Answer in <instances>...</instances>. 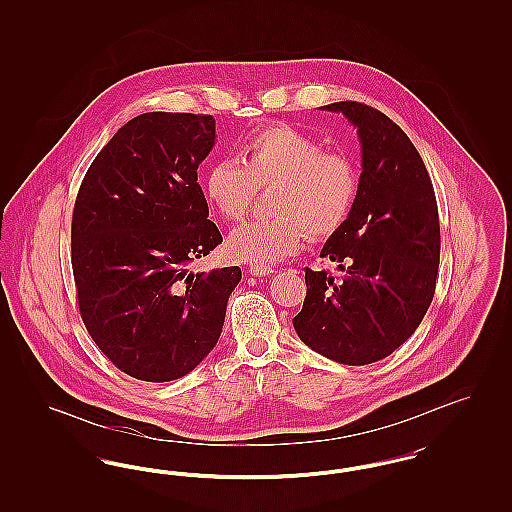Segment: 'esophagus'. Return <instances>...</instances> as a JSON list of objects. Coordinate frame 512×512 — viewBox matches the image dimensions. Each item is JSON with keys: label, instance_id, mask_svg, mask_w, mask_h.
<instances>
[{"label": "esophagus", "instance_id": "34e87169", "mask_svg": "<svg viewBox=\"0 0 512 512\" xmlns=\"http://www.w3.org/2000/svg\"><path fill=\"white\" fill-rule=\"evenodd\" d=\"M249 272H251L253 276H268V274L274 272V268L267 267V265H251Z\"/></svg>", "mask_w": 512, "mask_h": 512}]
</instances>
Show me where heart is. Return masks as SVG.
I'll return each mask as SVG.
<instances>
[{
    "label": "heart",
    "mask_w": 512,
    "mask_h": 512,
    "mask_svg": "<svg viewBox=\"0 0 512 512\" xmlns=\"http://www.w3.org/2000/svg\"><path fill=\"white\" fill-rule=\"evenodd\" d=\"M240 161H215L201 180L207 203L224 220L244 219L259 190L272 186V217L245 222L230 234L232 259L278 263L297 253L309 234L328 238L349 219L359 192L357 169L347 155L324 151L315 136L274 124L240 147Z\"/></svg>",
    "instance_id": "heart-1"
}]
</instances>
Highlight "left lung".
<instances>
[{
    "mask_svg": "<svg viewBox=\"0 0 512 512\" xmlns=\"http://www.w3.org/2000/svg\"><path fill=\"white\" fill-rule=\"evenodd\" d=\"M357 128L363 172L349 219L320 257L341 276L305 268L307 295L293 328L305 345L341 365L386 359L426 315L439 267L438 203L409 136L382 111L324 105Z\"/></svg>",
    "mask_w": 512,
    "mask_h": 512,
    "instance_id": "1",
    "label": "left lung"
}]
</instances>
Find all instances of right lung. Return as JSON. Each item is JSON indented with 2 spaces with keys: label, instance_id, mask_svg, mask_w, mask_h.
Masks as SVG:
<instances>
[{
  "label": "right lung",
  "instance_id": "obj_1",
  "mask_svg": "<svg viewBox=\"0 0 512 512\" xmlns=\"http://www.w3.org/2000/svg\"><path fill=\"white\" fill-rule=\"evenodd\" d=\"M215 119L144 113L86 172L74 201L71 261L80 317L103 355L144 382L186 376L217 345L240 267L192 272L222 244L197 184Z\"/></svg>",
  "mask_w": 512,
  "mask_h": 512
}]
</instances>
